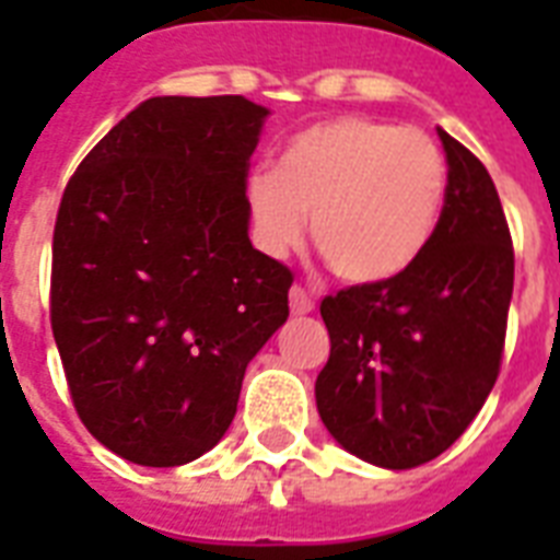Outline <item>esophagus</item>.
Here are the masks:
<instances>
[{
    "label": "esophagus",
    "mask_w": 560,
    "mask_h": 560,
    "mask_svg": "<svg viewBox=\"0 0 560 560\" xmlns=\"http://www.w3.org/2000/svg\"><path fill=\"white\" fill-rule=\"evenodd\" d=\"M290 314L293 316L314 314V299L307 296L302 288H290Z\"/></svg>",
    "instance_id": "obj_1"
}]
</instances>
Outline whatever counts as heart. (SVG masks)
<instances>
[{
  "instance_id": "heart-1",
  "label": "heart",
  "mask_w": 560,
  "mask_h": 560,
  "mask_svg": "<svg viewBox=\"0 0 560 560\" xmlns=\"http://www.w3.org/2000/svg\"><path fill=\"white\" fill-rule=\"evenodd\" d=\"M447 160L421 130L340 116L299 130L276 171L246 179L255 241L284 255L311 235L349 284L398 279L424 255L447 206Z\"/></svg>"
}]
</instances>
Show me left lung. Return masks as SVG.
I'll list each match as a JSON object with an SVG mask.
<instances>
[{"mask_svg":"<svg viewBox=\"0 0 560 560\" xmlns=\"http://www.w3.org/2000/svg\"><path fill=\"white\" fill-rule=\"evenodd\" d=\"M447 206L407 272L323 299L331 358L316 409L351 456L389 470L435 459L494 389L514 290L509 223L486 165L439 127Z\"/></svg>","mask_w":560,"mask_h":560,"instance_id":"obj_1","label":"left lung"}]
</instances>
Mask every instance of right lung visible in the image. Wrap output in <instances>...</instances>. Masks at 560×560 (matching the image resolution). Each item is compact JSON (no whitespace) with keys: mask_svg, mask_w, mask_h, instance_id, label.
<instances>
[{"mask_svg":"<svg viewBox=\"0 0 560 560\" xmlns=\"http://www.w3.org/2000/svg\"><path fill=\"white\" fill-rule=\"evenodd\" d=\"M267 116L244 95H156L63 191L51 331L81 421L133 465L211 451L249 360L288 323L293 276L249 241L246 168Z\"/></svg>","mask_w":560,"mask_h":560,"instance_id":"add662e5","label":"right lung"}]
</instances>
